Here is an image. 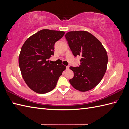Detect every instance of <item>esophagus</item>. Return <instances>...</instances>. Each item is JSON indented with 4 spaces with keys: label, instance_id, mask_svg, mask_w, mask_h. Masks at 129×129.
I'll use <instances>...</instances> for the list:
<instances>
[{
    "label": "esophagus",
    "instance_id": "esophagus-1",
    "mask_svg": "<svg viewBox=\"0 0 129 129\" xmlns=\"http://www.w3.org/2000/svg\"><path fill=\"white\" fill-rule=\"evenodd\" d=\"M69 66H66V69L67 70H68V69H69Z\"/></svg>",
    "mask_w": 129,
    "mask_h": 129
}]
</instances>
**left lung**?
I'll list each match as a JSON object with an SVG mask.
<instances>
[{"mask_svg": "<svg viewBox=\"0 0 129 129\" xmlns=\"http://www.w3.org/2000/svg\"><path fill=\"white\" fill-rule=\"evenodd\" d=\"M74 56H81L79 67H70L74 76L69 80L74 88L85 92L94 88L106 72L108 55L101 43L87 31H72L65 35Z\"/></svg>", "mask_w": 129, "mask_h": 129, "instance_id": "1", "label": "left lung"}]
</instances>
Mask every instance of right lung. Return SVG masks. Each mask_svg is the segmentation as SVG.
I'll return each mask as SVG.
<instances>
[{
    "mask_svg": "<svg viewBox=\"0 0 129 129\" xmlns=\"http://www.w3.org/2000/svg\"><path fill=\"white\" fill-rule=\"evenodd\" d=\"M63 31L42 29L33 34L22 45L19 56L22 76L29 88L38 93H46L55 88L66 69L63 64H50L54 45L64 36Z\"/></svg>",
    "mask_w": 129,
    "mask_h": 129,
    "instance_id": "right-lung-1",
    "label": "right lung"
}]
</instances>
